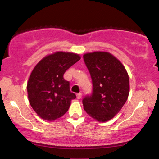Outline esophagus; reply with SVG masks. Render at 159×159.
Masks as SVG:
<instances>
[{
  "label": "esophagus",
  "instance_id": "34e87169",
  "mask_svg": "<svg viewBox=\"0 0 159 159\" xmlns=\"http://www.w3.org/2000/svg\"><path fill=\"white\" fill-rule=\"evenodd\" d=\"M76 96H77V98H78V99H80V98H81L82 94L81 93H77V94H76Z\"/></svg>",
  "mask_w": 159,
  "mask_h": 159
}]
</instances>
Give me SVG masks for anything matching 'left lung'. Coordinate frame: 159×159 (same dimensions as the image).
<instances>
[{
  "instance_id": "left-lung-1",
  "label": "left lung",
  "mask_w": 159,
  "mask_h": 159,
  "mask_svg": "<svg viewBox=\"0 0 159 159\" xmlns=\"http://www.w3.org/2000/svg\"><path fill=\"white\" fill-rule=\"evenodd\" d=\"M84 60L93 81V93L83 99L84 109L96 121L114 118L126 102L129 78L123 63L107 52L84 54Z\"/></svg>"
}]
</instances>
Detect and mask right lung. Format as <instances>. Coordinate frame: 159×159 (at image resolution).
<instances>
[{"instance_id": "obj_1", "label": "right lung", "mask_w": 159, "mask_h": 159, "mask_svg": "<svg viewBox=\"0 0 159 159\" xmlns=\"http://www.w3.org/2000/svg\"><path fill=\"white\" fill-rule=\"evenodd\" d=\"M81 59L78 54L56 52L38 62L27 81L29 102L42 119L54 121L69 110L76 98L69 82L63 78L66 71Z\"/></svg>"}]
</instances>
